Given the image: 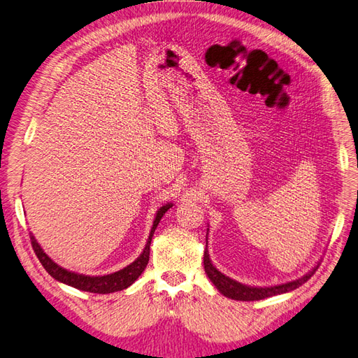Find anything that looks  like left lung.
Listing matches in <instances>:
<instances>
[{
  "label": "left lung",
  "mask_w": 358,
  "mask_h": 358,
  "mask_svg": "<svg viewBox=\"0 0 358 358\" xmlns=\"http://www.w3.org/2000/svg\"><path fill=\"white\" fill-rule=\"evenodd\" d=\"M208 241V239H206ZM203 263H204V272L206 275L209 276V279L212 280V284L218 288V291L221 294H224L225 297L233 299V300H241V301H254V300H263L267 297L272 296H278V294H284V292L292 291L299 288L300 285H303L306 280L315 273V270L318 268L313 267L309 273H306L303 278H299L296 280H291V282H285V284H279L275 287H249V285H243L237 280L225 276L224 273H221L218 268H216L210 258H209V252H208V242H206V251H204V257H203Z\"/></svg>",
  "instance_id": "8db88e82"
}]
</instances>
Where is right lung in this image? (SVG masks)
<instances>
[{"instance_id": "add662e5", "label": "right lung", "mask_w": 358, "mask_h": 358, "mask_svg": "<svg viewBox=\"0 0 358 358\" xmlns=\"http://www.w3.org/2000/svg\"><path fill=\"white\" fill-rule=\"evenodd\" d=\"M171 203L164 204L162 208L158 209L157 215H155V220H154V225L152 229H150V234L148 237V242L146 246L143 249V252L140 254V257L133 262L129 266L124 267L119 270V272L110 273V275H104V276H88V275H79V273H74L70 272V270H66L64 267L58 266L55 262H52V259L46 255V252L43 251L41 246L37 243L36 237L32 236V233H29L31 237V245L32 249H34V252L37 255V258L40 259L41 266L46 268V272L55 278L57 280L62 284H67L70 287H74L82 291H90V292H96V294H109V292H115V291H121L128 288L131 284H134V280L142 275L143 270L148 266L149 262V251H150V242H152V236L155 233V229L158 227L162 215H164L170 208H171Z\"/></svg>"}]
</instances>
